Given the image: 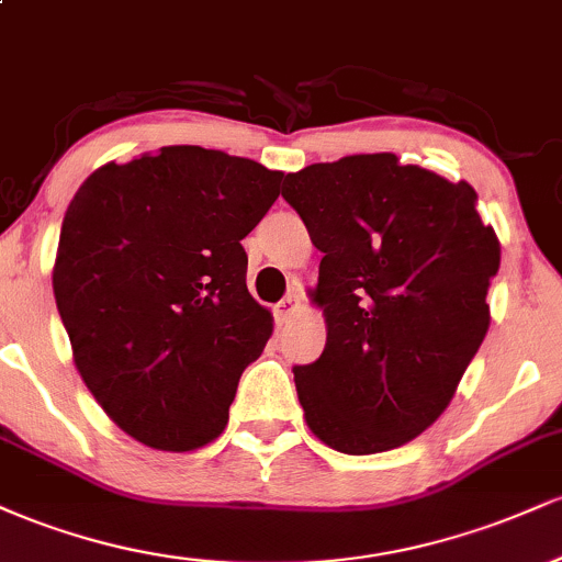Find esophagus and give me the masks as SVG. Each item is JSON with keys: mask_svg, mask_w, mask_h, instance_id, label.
Masks as SVG:
<instances>
[{"mask_svg": "<svg viewBox=\"0 0 562 562\" xmlns=\"http://www.w3.org/2000/svg\"><path fill=\"white\" fill-rule=\"evenodd\" d=\"M301 290L299 288H293V290H290V293L285 295V299H282L280 303H277V308H274V312H277V319H280V322H288L290 317H293V314L295 312H299V308H301Z\"/></svg>", "mask_w": 562, "mask_h": 562, "instance_id": "1", "label": "esophagus"}]
</instances>
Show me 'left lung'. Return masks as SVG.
Returning a JSON list of instances; mask_svg holds the SVG:
<instances>
[{
    "label": "left lung",
    "instance_id": "1",
    "mask_svg": "<svg viewBox=\"0 0 562 562\" xmlns=\"http://www.w3.org/2000/svg\"><path fill=\"white\" fill-rule=\"evenodd\" d=\"M282 198L322 250L317 362L293 367L312 434L344 454L404 447L447 409L488 330L499 240L468 182L393 153L288 173Z\"/></svg>",
    "mask_w": 562,
    "mask_h": 562
}]
</instances>
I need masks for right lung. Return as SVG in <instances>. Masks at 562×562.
<instances>
[{
	"label": "right lung",
	"instance_id": "right-lung-1",
	"mask_svg": "<svg viewBox=\"0 0 562 562\" xmlns=\"http://www.w3.org/2000/svg\"><path fill=\"white\" fill-rule=\"evenodd\" d=\"M285 173L198 145L100 166L70 200L53 290L76 370L124 434L160 451L211 443L272 314L240 240Z\"/></svg>",
	"mask_w": 562,
	"mask_h": 562
}]
</instances>
